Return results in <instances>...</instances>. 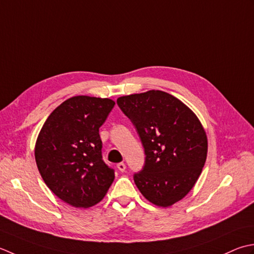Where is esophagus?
<instances>
[{
    "instance_id": "34e87169",
    "label": "esophagus",
    "mask_w": 254,
    "mask_h": 254,
    "mask_svg": "<svg viewBox=\"0 0 254 254\" xmlns=\"http://www.w3.org/2000/svg\"><path fill=\"white\" fill-rule=\"evenodd\" d=\"M117 169L121 171V172H124V171L126 170V165H125V163H123V162H121V163H118L117 164Z\"/></svg>"
}]
</instances>
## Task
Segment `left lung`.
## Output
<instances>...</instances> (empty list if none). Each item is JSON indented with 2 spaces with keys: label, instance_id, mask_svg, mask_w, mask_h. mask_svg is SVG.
<instances>
[{
  "label": "left lung",
  "instance_id": "1",
  "mask_svg": "<svg viewBox=\"0 0 254 254\" xmlns=\"http://www.w3.org/2000/svg\"><path fill=\"white\" fill-rule=\"evenodd\" d=\"M144 149V165L133 174L140 193L169 207L193 189L207 157V136L197 116L167 92L151 90L117 98Z\"/></svg>",
  "mask_w": 254,
  "mask_h": 254
}]
</instances>
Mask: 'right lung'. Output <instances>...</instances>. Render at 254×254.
<instances>
[{"instance_id": "obj_1", "label": "right lung", "mask_w": 254, "mask_h": 254, "mask_svg": "<svg viewBox=\"0 0 254 254\" xmlns=\"http://www.w3.org/2000/svg\"><path fill=\"white\" fill-rule=\"evenodd\" d=\"M115 102L73 96L50 114L38 134L35 159L55 195L74 207H91L104 197L115 179L103 161L98 129Z\"/></svg>"}]
</instances>
